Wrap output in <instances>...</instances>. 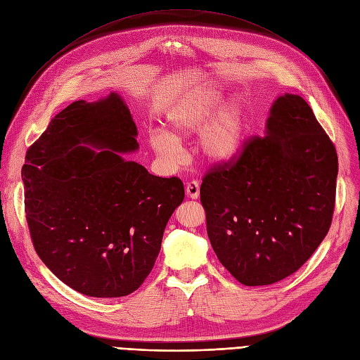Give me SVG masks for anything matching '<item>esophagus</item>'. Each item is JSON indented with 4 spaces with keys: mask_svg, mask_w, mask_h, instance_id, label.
Returning a JSON list of instances; mask_svg holds the SVG:
<instances>
[{
    "mask_svg": "<svg viewBox=\"0 0 360 360\" xmlns=\"http://www.w3.org/2000/svg\"><path fill=\"white\" fill-rule=\"evenodd\" d=\"M185 191H186V195H188L190 198L197 200L200 195V184L197 181H190L185 186Z\"/></svg>",
    "mask_w": 360,
    "mask_h": 360,
    "instance_id": "34e87169",
    "label": "esophagus"
}]
</instances>
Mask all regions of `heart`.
<instances>
[{"label": "heart", "mask_w": 360, "mask_h": 360, "mask_svg": "<svg viewBox=\"0 0 360 360\" xmlns=\"http://www.w3.org/2000/svg\"><path fill=\"white\" fill-rule=\"evenodd\" d=\"M225 92L214 85L195 88L184 96L167 115L169 134L154 131L148 143L167 166H178L185 153L179 141L198 130L197 153L212 163H224L236 155L245 131V108L241 101L221 104Z\"/></svg>", "instance_id": "obj_1"}]
</instances>
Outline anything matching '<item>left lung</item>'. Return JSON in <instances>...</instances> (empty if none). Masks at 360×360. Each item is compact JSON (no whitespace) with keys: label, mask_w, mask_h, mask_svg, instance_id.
Returning <instances> with one entry per match:
<instances>
[{"label":"left lung","mask_w":360,"mask_h":360,"mask_svg":"<svg viewBox=\"0 0 360 360\" xmlns=\"http://www.w3.org/2000/svg\"><path fill=\"white\" fill-rule=\"evenodd\" d=\"M338 174L333 141L309 104L278 97L266 135L236 160L213 166L200 200L214 253L244 285H269L299 271L330 231Z\"/></svg>","instance_id":"obj_1"}]
</instances>
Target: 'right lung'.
<instances>
[{
    "instance_id": "add662e5",
    "label": "right lung",
    "mask_w": 360,
    "mask_h": 360,
    "mask_svg": "<svg viewBox=\"0 0 360 360\" xmlns=\"http://www.w3.org/2000/svg\"><path fill=\"white\" fill-rule=\"evenodd\" d=\"M136 135L128 105L110 92L68 105L26 153L25 212L35 252L60 281L89 297L139 288L185 195L179 178L154 176L122 158L138 150Z\"/></svg>"
}]
</instances>
